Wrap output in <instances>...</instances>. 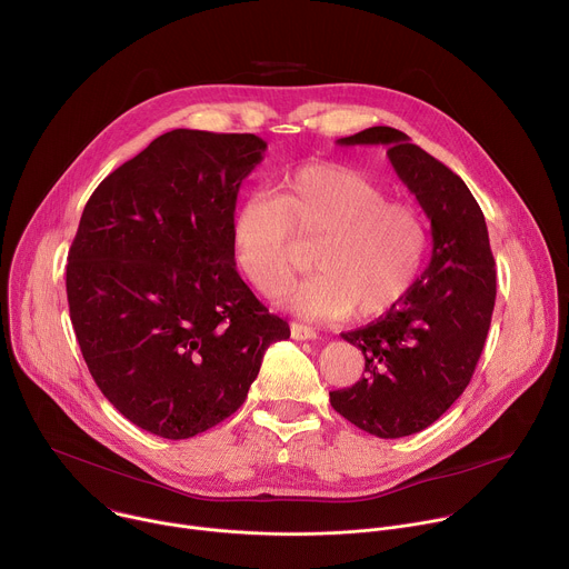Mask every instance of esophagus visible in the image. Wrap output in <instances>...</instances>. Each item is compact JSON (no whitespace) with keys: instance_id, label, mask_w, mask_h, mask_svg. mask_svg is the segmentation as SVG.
<instances>
[{"instance_id":"34e87169","label":"esophagus","mask_w":569,"mask_h":569,"mask_svg":"<svg viewBox=\"0 0 569 569\" xmlns=\"http://www.w3.org/2000/svg\"><path fill=\"white\" fill-rule=\"evenodd\" d=\"M290 335H292V339H297V341L317 339V332H315V328H310V326H303V323H297V321H292V323H290Z\"/></svg>"}]
</instances>
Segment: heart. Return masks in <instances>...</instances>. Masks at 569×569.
Here are the masks:
<instances>
[{"mask_svg": "<svg viewBox=\"0 0 569 569\" xmlns=\"http://www.w3.org/2000/svg\"><path fill=\"white\" fill-rule=\"evenodd\" d=\"M315 246V274L281 303L308 319H372L413 288L427 252L422 212L368 173L312 162L283 176L274 197H250L230 221V252L239 272L277 295L301 266L299 246Z\"/></svg>", "mask_w": 569, "mask_h": 569, "instance_id": "1", "label": "heart"}]
</instances>
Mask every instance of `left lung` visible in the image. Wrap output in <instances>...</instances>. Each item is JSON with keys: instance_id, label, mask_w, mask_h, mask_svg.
<instances>
[{"instance_id": "obj_1", "label": "left lung", "mask_w": 569, "mask_h": 569, "mask_svg": "<svg viewBox=\"0 0 569 569\" xmlns=\"http://www.w3.org/2000/svg\"><path fill=\"white\" fill-rule=\"evenodd\" d=\"M339 144H382L431 221L429 268L377 321L341 337L363 352V377L330 405L377 438L431 427L469 387L496 303V268L480 206L465 180L393 127H370Z\"/></svg>"}]
</instances>
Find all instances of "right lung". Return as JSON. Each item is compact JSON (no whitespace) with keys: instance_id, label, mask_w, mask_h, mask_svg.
<instances>
[{"instance_id":"add662e5","label":"right lung","mask_w":569,"mask_h":569,"mask_svg":"<svg viewBox=\"0 0 569 569\" xmlns=\"http://www.w3.org/2000/svg\"><path fill=\"white\" fill-rule=\"evenodd\" d=\"M266 149L254 133L173 129L84 206L67 266L73 330L102 396L153 436L230 418L268 346L290 337L230 252L239 187Z\"/></svg>"}]
</instances>
